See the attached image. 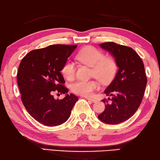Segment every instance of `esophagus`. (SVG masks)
<instances>
[{
  "instance_id": "34e87169",
  "label": "esophagus",
  "mask_w": 160,
  "mask_h": 160,
  "mask_svg": "<svg viewBox=\"0 0 160 160\" xmlns=\"http://www.w3.org/2000/svg\"><path fill=\"white\" fill-rule=\"evenodd\" d=\"M86 99H87V100H89L90 101L92 102V103H95V102L97 101L96 98H88V97H85Z\"/></svg>"
}]
</instances>
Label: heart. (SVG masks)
<instances>
[{"label": "heart", "mask_w": 160, "mask_h": 160, "mask_svg": "<svg viewBox=\"0 0 160 160\" xmlns=\"http://www.w3.org/2000/svg\"><path fill=\"white\" fill-rule=\"evenodd\" d=\"M77 61L91 67V74L101 83H108L112 79L117 70L116 59L111 55H104L103 51L93 46H86L78 52ZM76 72L75 64L70 59L64 62L61 73L66 79H74ZM99 86L96 79L78 81L73 83L72 91L76 94L89 96Z\"/></svg>", "instance_id": "1"}]
</instances>
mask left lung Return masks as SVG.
<instances>
[{
	"instance_id": "8db88e82",
	"label": "left lung",
	"mask_w": 160,
	"mask_h": 160,
	"mask_svg": "<svg viewBox=\"0 0 160 160\" xmlns=\"http://www.w3.org/2000/svg\"><path fill=\"white\" fill-rule=\"evenodd\" d=\"M113 55L118 67L116 77L106 89L111 101L103 99L104 111L98 118L107 124L120 123L132 117L139 108L145 93L147 77L142 60L132 48L112 42L100 44Z\"/></svg>"
}]
</instances>
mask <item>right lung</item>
Wrapping results in <instances>:
<instances>
[{"label":"right lung","mask_w":160,"mask_h":160,"mask_svg":"<svg viewBox=\"0 0 160 160\" xmlns=\"http://www.w3.org/2000/svg\"><path fill=\"white\" fill-rule=\"evenodd\" d=\"M77 47L53 44L35 49L26 54L19 65L17 81L22 103L31 116L47 126L66 122L78 101L72 93L61 100L53 96L54 92H69L60 72Z\"/></svg>","instance_id":"add662e5"}]
</instances>
